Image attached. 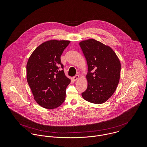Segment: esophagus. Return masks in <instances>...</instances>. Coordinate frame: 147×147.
Masks as SVG:
<instances>
[{
    "mask_svg": "<svg viewBox=\"0 0 147 147\" xmlns=\"http://www.w3.org/2000/svg\"><path fill=\"white\" fill-rule=\"evenodd\" d=\"M79 78H80L79 75H76V76H75L72 78V79H73V80H74V82H75V81H76L78 79H79Z\"/></svg>",
    "mask_w": 147,
    "mask_h": 147,
    "instance_id": "34e87169",
    "label": "esophagus"
}]
</instances>
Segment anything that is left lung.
Wrapping results in <instances>:
<instances>
[{
  "mask_svg": "<svg viewBox=\"0 0 147 147\" xmlns=\"http://www.w3.org/2000/svg\"><path fill=\"white\" fill-rule=\"evenodd\" d=\"M79 45L87 62L85 100L96 104L105 102L115 92L119 82L121 64L113 50L94 39L82 41Z\"/></svg>",
  "mask_w": 147,
  "mask_h": 147,
  "instance_id": "1",
  "label": "left lung"
}]
</instances>
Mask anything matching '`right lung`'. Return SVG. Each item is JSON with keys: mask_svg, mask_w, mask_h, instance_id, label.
I'll return each mask as SVG.
<instances>
[{"mask_svg": "<svg viewBox=\"0 0 147 147\" xmlns=\"http://www.w3.org/2000/svg\"><path fill=\"white\" fill-rule=\"evenodd\" d=\"M70 43L67 40H52L38 46L26 64V79L34 99L43 108L53 109L64 102L65 90L71 80L64 70L58 71L61 56Z\"/></svg>", "mask_w": 147, "mask_h": 147, "instance_id": "add662e5", "label": "right lung"}]
</instances>
